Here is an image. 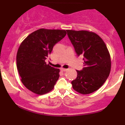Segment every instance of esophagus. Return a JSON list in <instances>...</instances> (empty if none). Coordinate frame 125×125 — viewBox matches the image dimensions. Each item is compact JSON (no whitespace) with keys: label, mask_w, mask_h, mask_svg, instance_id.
<instances>
[{"label":"esophagus","mask_w":125,"mask_h":125,"mask_svg":"<svg viewBox=\"0 0 125 125\" xmlns=\"http://www.w3.org/2000/svg\"><path fill=\"white\" fill-rule=\"evenodd\" d=\"M67 70H68L67 69H64V68H61V71H63V72H66V71H67Z\"/></svg>","instance_id":"1"}]
</instances>
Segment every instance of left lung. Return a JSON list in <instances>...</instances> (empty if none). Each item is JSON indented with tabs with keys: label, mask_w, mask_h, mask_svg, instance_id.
<instances>
[{
	"label": "left lung",
	"mask_w": 125,
	"mask_h": 125,
	"mask_svg": "<svg viewBox=\"0 0 125 125\" xmlns=\"http://www.w3.org/2000/svg\"><path fill=\"white\" fill-rule=\"evenodd\" d=\"M66 31L77 56L83 55L84 67L76 71L77 77L71 82L73 88L83 94L94 92L103 85L110 73L111 61L106 46L94 32Z\"/></svg>",
	"instance_id": "obj_1"
}]
</instances>
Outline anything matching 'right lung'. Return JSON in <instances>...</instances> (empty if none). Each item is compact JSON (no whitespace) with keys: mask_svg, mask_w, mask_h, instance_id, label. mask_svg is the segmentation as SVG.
I'll return each mask as SVG.
<instances>
[{"mask_svg":"<svg viewBox=\"0 0 125 125\" xmlns=\"http://www.w3.org/2000/svg\"><path fill=\"white\" fill-rule=\"evenodd\" d=\"M66 35L64 30L41 29L21 42L17 53V69L21 82L28 89L41 95L54 88L60 70L47 64L45 60L54 44Z\"/></svg>","mask_w":125,"mask_h":125,"instance_id":"right-lung-1","label":"right lung"}]
</instances>
